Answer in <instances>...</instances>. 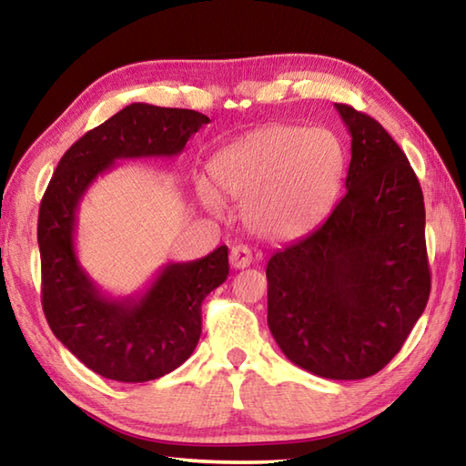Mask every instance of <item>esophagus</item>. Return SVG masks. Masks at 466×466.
I'll return each mask as SVG.
<instances>
[{"label":"esophagus","instance_id":"esophagus-1","mask_svg":"<svg viewBox=\"0 0 466 466\" xmlns=\"http://www.w3.org/2000/svg\"><path fill=\"white\" fill-rule=\"evenodd\" d=\"M252 263V252L247 244H236L230 250V265L234 269H244Z\"/></svg>","mask_w":466,"mask_h":466}]
</instances>
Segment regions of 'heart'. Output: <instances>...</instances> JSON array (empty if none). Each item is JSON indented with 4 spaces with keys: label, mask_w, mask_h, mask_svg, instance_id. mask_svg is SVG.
I'll return each mask as SVG.
<instances>
[{
    "label": "heart",
    "mask_w": 466,
    "mask_h": 466,
    "mask_svg": "<svg viewBox=\"0 0 466 466\" xmlns=\"http://www.w3.org/2000/svg\"><path fill=\"white\" fill-rule=\"evenodd\" d=\"M345 168V149L335 133L299 125H267L230 141L211 156L216 190L242 205L250 232L289 240L312 230L335 201ZM199 197L211 214L222 201L209 185Z\"/></svg>",
    "instance_id": "b5f03b06"
}]
</instances>
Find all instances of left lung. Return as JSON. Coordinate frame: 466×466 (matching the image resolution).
Returning <instances> with one entry per match:
<instances>
[{"label":"left lung","instance_id":"8db88e82","mask_svg":"<svg viewBox=\"0 0 466 466\" xmlns=\"http://www.w3.org/2000/svg\"><path fill=\"white\" fill-rule=\"evenodd\" d=\"M351 136L345 195L267 263V322L296 366L361 380L403 347L430 298L423 193L380 123L335 105Z\"/></svg>","mask_w":466,"mask_h":466}]
</instances>
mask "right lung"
<instances>
[{
	"instance_id": "right-lung-1",
	"label": "right lung",
	"mask_w": 466,
	"mask_h": 466,
	"mask_svg": "<svg viewBox=\"0 0 466 466\" xmlns=\"http://www.w3.org/2000/svg\"><path fill=\"white\" fill-rule=\"evenodd\" d=\"M209 119L197 110L133 102L67 149L38 211L43 310L74 356L116 382H147L191 358L201 337V304L230 271L228 247L188 263H168L144 294H102L76 255L77 208L116 160L178 156Z\"/></svg>"
}]
</instances>
